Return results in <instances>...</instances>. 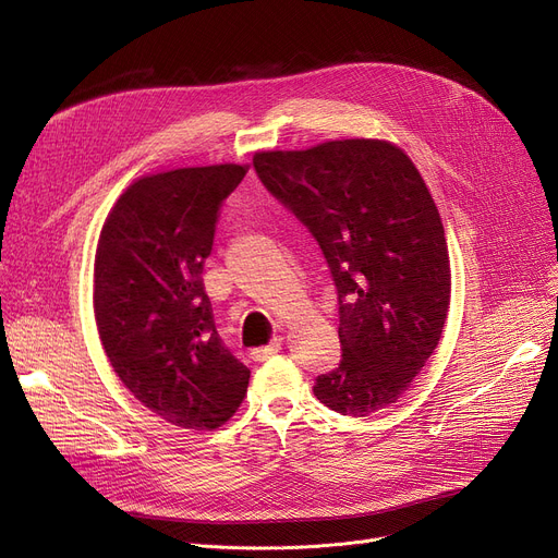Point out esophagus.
I'll use <instances>...</instances> for the list:
<instances>
[{
	"label": "esophagus",
	"instance_id": "34e87169",
	"mask_svg": "<svg viewBox=\"0 0 558 558\" xmlns=\"http://www.w3.org/2000/svg\"><path fill=\"white\" fill-rule=\"evenodd\" d=\"M280 350H282V339H271V343H267L265 348L253 350V352H251V359L257 361V363H259V361H267V359L276 356Z\"/></svg>",
	"mask_w": 558,
	"mask_h": 558
}]
</instances>
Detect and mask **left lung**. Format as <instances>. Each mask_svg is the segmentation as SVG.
<instances>
[{
  "label": "left lung",
  "mask_w": 558,
  "mask_h": 558,
  "mask_svg": "<svg viewBox=\"0 0 558 558\" xmlns=\"http://www.w3.org/2000/svg\"><path fill=\"white\" fill-rule=\"evenodd\" d=\"M253 168L318 242L339 293L341 363L314 395L343 415L395 403L435 352L451 303L449 248L415 163L388 141L257 153Z\"/></svg>",
  "instance_id": "left-lung-1"
}]
</instances>
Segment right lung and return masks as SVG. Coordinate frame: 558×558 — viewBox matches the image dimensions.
Here are the masks:
<instances>
[{
	"label": "right lung",
	"instance_id": "1",
	"mask_svg": "<svg viewBox=\"0 0 558 558\" xmlns=\"http://www.w3.org/2000/svg\"><path fill=\"white\" fill-rule=\"evenodd\" d=\"M246 170L141 177L100 231L94 314L105 354L145 408L181 428L221 426L246 395L251 373L221 343L202 278L219 206Z\"/></svg>",
	"mask_w": 558,
	"mask_h": 558
}]
</instances>
